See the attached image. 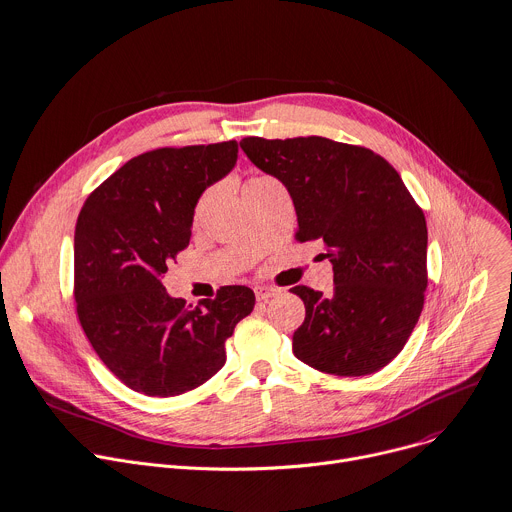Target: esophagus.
<instances>
[{"instance_id":"1","label":"esophagus","mask_w":512,"mask_h":512,"mask_svg":"<svg viewBox=\"0 0 512 512\" xmlns=\"http://www.w3.org/2000/svg\"><path fill=\"white\" fill-rule=\"evenodd\" d=\"M256 299L258 301H268V299H272V297H276V295H280V289H272V287H256Z\"/></svg>"}]
</instances>
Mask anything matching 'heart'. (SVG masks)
<instances>
[{
	"label": "heart",
	"instance_id": "b5f03b06",
	"mask_svg": "<svg viewBox=\"0 0 512 512\" xmlns=\"http://www.w3.org/2000/svg\"><path fill=\"white\" fill-rule=\"evenodd\" d=\"M266 181H272V179H268V177H252V179H248V183L244 185V191L250 189V187H256V185H260V183H266ZM244 191H242V193H244ZM207 197H209V193H205V195L197 201V205H195V221L201 217V213H203V209H205V203H207Z\"/></svg>",
	"mask_w": 512,
	"mask_h": 512
}]
</instances>
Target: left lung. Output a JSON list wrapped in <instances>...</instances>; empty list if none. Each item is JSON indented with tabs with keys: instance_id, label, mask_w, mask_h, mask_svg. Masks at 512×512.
Masks as SVG:
<instances>
[{
	"instance_id": "obj_1",
	"label": "left lung",
	"mask_w": 512,
	"mask_h": 512,
	"mask_svg": "<svg viewBox=\"0 0 512 512\" xmlns=\"http://www.w3.org/2000/svg\"><path fill=\"white\" fill-rule=\"evenodd\" d=\"M246 156L287 187L297 240L323 242L333 264L325 297L293 287L305 321L293 354L335 376H366L405 348L427 289V223L401 175L362 146L321 136L244 138Z\"/></svg>"
}]
</instances>
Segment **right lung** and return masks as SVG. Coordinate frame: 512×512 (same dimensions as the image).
Here are the masks:
<instances>
[{"label": "right lung", "mask_w": 512, "mask_h": 512, "mask_svg": "<svg viewBox=\"0 0 512 512\" xmlns=\"http://www.w3.org/2000/svg\"><path fill=\"white\" fill-rule=\"evenodd\" d=\"M238 160V142L158 148L128 160L85 201L75 227V301L101 362L128 388L177 396L225 364V339L252 313L248 287L197 307L162 285L191 242L195 205Z\"/></svg>", "instance_id": "1"}]
</instances>
